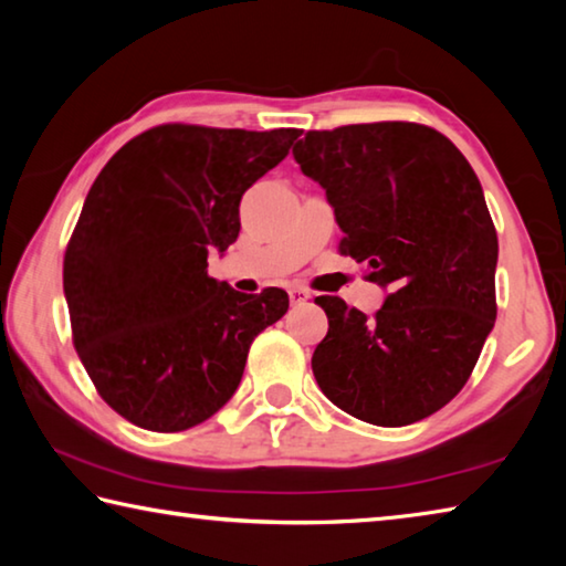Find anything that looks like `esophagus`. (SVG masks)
<instances>
[{
  "label": "esophagus",
  "instance_id": "1",
  "mask_svg": "<svg viewBox=\"0 0 566 566\" xmlns=\"http://www.w3.org/2000/svg\"><path fill=\"white\" fill-rule=\"evenodd\" d=\"M290 300H292V304H302L306 300H312V294L302 290V286H294V290H290Z\"/></svg>",
  "mask_w": 566,
  "mask_h": 566
}]
</instances>
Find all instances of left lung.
<instances>
[{
  "label": "left lung",
  "mask_w": 566,
  "mask_h": 566,
  "mask_svg": "<svg viewBox=\"0 0 566 566\" xmlns=\"http://www.w3.org/2000/svg\"><path fill=\"white\" fill-rule=\"evenodd\" d=\"M342 229L339 252L387 290L375 317L317 296L329 329L319 389L377 427L419 421L467 385L496 319V232L484 191L444 134L411 122L306 132L292 149Z\"/></svg>",
  "instance_id": "1"
}]
</instances>
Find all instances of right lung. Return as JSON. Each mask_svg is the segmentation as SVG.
<instances>
[{
	"instance_id": "1",
	"label": "right lung",
	"mask_w": 566,
	"mask_h": 566,
	"mask_svg": "<svg viewBox=\"0 0 566 566\" xmlns=\"http://www.w3.org/2000/svg\"><path fill=\"white\" fill-rule=\"evenodd\" d=\"M300 129L161 124L94 179L64 254L74 347L107 405L149 432H181L222 409L249 344L290 296L242 294L207 274L239 237L244 191L290 155Z\"/></svg>"
}]
</instances>
